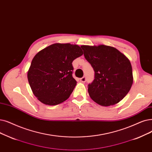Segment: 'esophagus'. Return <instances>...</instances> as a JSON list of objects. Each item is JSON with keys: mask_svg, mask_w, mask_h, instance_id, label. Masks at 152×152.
<instances>
[{"mask_svg": "<svg viewBox=\"0 0 152 152\" xmlns=\"http://www.w3.org/2000/svg\"><path fill=\"white\" fill-rule=\"evenodd\" d=\"M80 81H81V82H83V83H85L86 81V77L85 76L81 77V78L80 79Z\"/></svg>", "mask_w": 152, "mask_h": 152, "instance_id": "34e87169", "label": "esophagus"}]
</instances>
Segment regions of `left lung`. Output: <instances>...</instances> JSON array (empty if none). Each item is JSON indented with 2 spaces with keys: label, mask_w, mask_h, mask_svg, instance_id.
Returning <instances> with one entry per match:
<instances>
[{
  "label": "left lung",
  "mask_w": 152,
  "mask_h": 152,
  "mask_svg": "<svg viewBox=\"0 0 152 152\" xmlns=\"http://www.w3.org/2000/svg\"><path fill=\"white\" fill-rule=\"evenodd\" d=\"M84 55L95 72L94 80L88 85V93L102 106L119 102L133 84L132 68L129 59L110 46L82 45Z\"/></svg>",
  "instance_id": "left-lung-1"
}]
</instances>
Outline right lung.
I'll return each mask as SVG.
<instances>
[{"label": "right lung", "instance_id": "add662e5", "mask_svg": "<svg viewBox=\"0 0 152 152\" xmlns=\"http://www.w3.org/2000/svg\"><path fill=\"white\" fill-rule=\"evenodd\" d=\"M83 55L80 47L70 43H55L38 53L31 61L27 77L39 101L55 105L68 99L77 83L72 76V63Z\"/></svg>", "mask_w": 152, "mask_h": 152}]
</instances>
